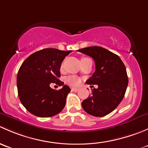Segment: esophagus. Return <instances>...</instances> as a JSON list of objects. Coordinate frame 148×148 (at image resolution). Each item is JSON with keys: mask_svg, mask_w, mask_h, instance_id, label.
Listing matches in <instances>:
<instances>
[{"mask_svg": "<svg viewBox=\"0 0 148 148\" xmlns=\"http://www.w3.org/2000/svg\"><path fill=\"white\" fill-rule=\"evenodd\" d=\"M71 89L72 92H77V91H79V88H77V87H71Z\"/></svg>", "mask_w": 148, "mask_h": 148, "instance_id": "34e87169", "label": "esophagus"}]
</instances>
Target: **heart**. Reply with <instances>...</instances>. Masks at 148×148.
I'll return each mask as SVG.
<instances>
[{
	"instance_id": "b5f03b06",
	"label": "heart",
	"mask_w": 148,
	"mask_h": 148,
	"mask_svg": "<svg viewBox=\"0 0 148 148\" xmlns=\"http://www.w3.org/2000/svg\"><path fill=\"white\" fill-rule=\"evenodd\" d=\"M87 59L86 57H83L82 59ZM66 82L72 86H77L80 83V79L76 76H69L66 79Z\"/></svg>"
}]
</instances>
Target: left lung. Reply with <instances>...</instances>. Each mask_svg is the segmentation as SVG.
I'll use <instances>...</instances> for the list:
<instances>
[{
	"mask_svg": "<svg viewBox=\"0 0 148 148\" xmlns=\"http://www.w3.org/2000/svg\"><path fill=\"white\" fill-rule=\"evenodd\" d=\"M77 51L95 60L96 69L86 83L98 85L82 103L84 110L95 117L107 115L115 110L125 96L128 84L125 66L117 55L100 46Z\"/></svg>",
	"mask_w": 148,
	"mask_h": 148,
	"instance_id": "1",
	"label": "left lung"
}]
</instances>
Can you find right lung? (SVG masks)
I'll return each mask as SVG.
<instances>
[{"label":"right lung","instance_id":"right-lung-1","mask_svg":"<svg viewBox=\"0 0 148 148\" xmlns=\"http://www.w3.org/2000/svg\"><path fill=\"white\" fill-rule=\"evenodd\" d=\"M71 51L44 49L35 52L23 62L17 75V88L21 102L29 112L37 117H49L65 107L70 88L59 79L61 65ZM55 83L63 87L55 90Z\"/></svg>","mask_w":148,"mask_h":148}]
</instances>
